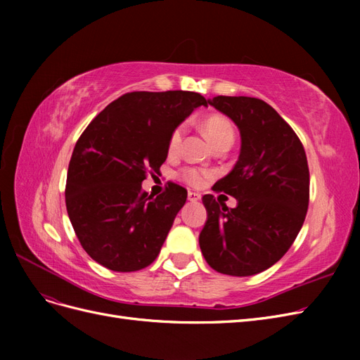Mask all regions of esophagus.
<instances>
[{
	"instance_id": "obj_1",
	"label": "esophagus",
	"mask_w": 360,
	"mask_h": 360,
	"mask_svg": "<svg viewBox=\"0 0 360 360\" xmlns=\"http://www.w3.org/2000/svg\"><path fill=\"white\" fill-rule=\"evenodd\" d=\"M200 198H201V195H200L198 192H189V193H188V200H189V201H192V202L198 201Z\"/></svg>"
}]
</instances>
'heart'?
Returning <instances> with one entry per match:
<instances>
[{
    "label": "heart",
    "instance_id": "b5f03b06",
    "mask_svg": "<svg viewBox=\"0 0 360 360\" xmlns=\"http://www.w3.org/2000/svg\"><path fill=\"white\" fill-rule=\"evenodd\" d=\"M204 130L213 144L219 143L221 139H225V138H234V127H233L231 122L222 115L207 117L204 122ZM184 134H186V124L184 123H180L179 126L172 129V132L168 138V153L169 155L179 153L181 148ZM212 176L213 174L210 171L195 168V167H184L180 171V177L188 184H191V186H195V188L202 186V184Z\"/></svg>",
    "mask_w": 360,
    "mask_h": 360
}]
</instances>
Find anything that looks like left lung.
I'll use <instances>...</instances> for the list:
<instances>
[{
  "mask_svg": "<svg viewBox=\"0 0 360 360\" xmlns=\"http://www.w3.org/2000/svg\"><path fill=\"white\" fill-rule=\"evenodd\" d=\"M212 106L240 130V156L233 171L214 184L237 200L236 209L207 193V222L200 248L212 269L250 276L274 266L296 237L309 204V168L291 126L257 97L216 96Z\"/></svg>",
  "mask_w": 360,
  "mask_h": 360,
  "instance_id": "8db88e82",
  "label": "left lung"
}]
</instances>
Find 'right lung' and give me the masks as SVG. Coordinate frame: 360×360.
<instances>
[{
	"instance_id": "right-lung-1",
	"label": "right lung",
	"mask_w": 360,
	"mask_h": 360,
	"mask_svg": "<svg viewBox=\"0 0 360 360\" xmlns=\"http://www.w3.org/2000/svg\"><path fill=\"white\" fill-rule=\"evenodd\" d=\"M207 101L193 91L126 93L97 114L69 162L66 207L76 237L94 261L114 271L150 266L188 191L168 181L158 197L143 191L168 156V138Z\"/></svg>"
}]
</instances>
